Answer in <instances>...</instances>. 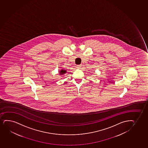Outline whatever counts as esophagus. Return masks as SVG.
Wrapping results in <instances>:
<instances>
[{
    "label": "esophagus",
    "mask_w": 148,
    "mask_h": 148,
    "mask_svg": "<svg viewBox=\"0 0 148 148\" xmlns=\"http://www.w3.org/2000/svg\"><path fill=\"white\" fill-rule=\"evenodd\" d=\"M81 67H82V65H77V68H78V69H80V68H81Z\"/></svg>",
    "instance_id": "34e87169"
}]
</instances>
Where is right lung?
<instances>
[{"instance_id": "add662e5", "label": "right lung", "mask_w": 148, "mask_h": 148, "mask_svg": "<svg viewBox=\"0 0 148 148\" xmlns=\"http://www.w3.org/2000/svg\"><path fill=\"white\" fill-rule=\"evenodd\" d=\"M66 71L65 70H61L60 71H59L60 75H63L64 74H65V73H66Z\"/></svg>"}]
</instances>
